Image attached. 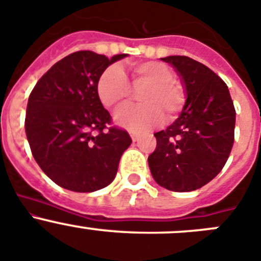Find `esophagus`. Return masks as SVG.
Returning a JSON list of instances; mask_svg holds the SVG:
<instances>
[{"label":"esophagus","mask_w":261,"mask_h":261,"mask_svg":"<svg viewBox=\"0 0 261 261\" xmlns=\"http://www.w3.org/2000/svg\"><path fill=\"white\" fill-rule=\"evenodd\" d=\"M140 136L138 135V134H131V139H133V142H138L139 140Z\"/></svg>","instance_id":"obj_1"}]
</instances>
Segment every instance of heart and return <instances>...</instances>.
Segmentation results:
<instances>
[{
	"mask_svg": "<svg viewBox=\"0 0 261 261\" xmlns=\"http://www.w3.org/2000/svg\"><path fill=\"white\" fill-rule=\"evenodd\" d=\"M130 70L133 87H143L138 95V100L143 104L130 105L119 110L114 116V122L119 127L134 134L144 133L163 121V112L168 118H173L182 109L186 96L166 65L149 61L133 63ZM96 92L98 100L108 109L121 107L130 93L123 70L119 66L108 67L98 78Z\"/></svg>",
	"mask_w": 261,
	"mask_h": 261,
	"instance_id": "b5f03b06",
	"label": "heart"
}]
</instances>
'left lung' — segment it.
Masks as SVG:
<instances>
[{"label":"left lung","instance_id":"obj_1","mask_svg":"<svg viewBox=\"0 0 261 261\" xmlns=\"http://www.w3.org/2000/svg\"><path fill=\"white\" fill-rule=\"evenodd\" d=\"M179 75L186 101L177 121L154 134L148 165L157 185L170 191H194L226 164L234 143L236 109L229 88L210 67L186 56L161 58Z\"/></svg>","mask_w":261,"mask_h":261}]
</instances>
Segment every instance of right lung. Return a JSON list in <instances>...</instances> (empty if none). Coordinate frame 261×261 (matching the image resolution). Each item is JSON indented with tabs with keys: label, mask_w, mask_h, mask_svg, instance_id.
Instances as JSON below:
<instances>
[{
	"label": "right lung",
	"mask_w": 261,
	"mask_h": 261,
	"mask_svg": "<svg viewBox=\"0 0 261 261\" xmlns=\"http://www.w3.org/2000/svg\"><path fill=\"white\" fill-rule=\"evenodd\" d=\"M126 56L75 51L55 63L28 97L24 127L34 159L63 189L93 192L116 178L131 138L117 127L108 130L112 117L96 84L108 66Z\"/></svg>",
	"instance_id": "1"
}]
</instances>
